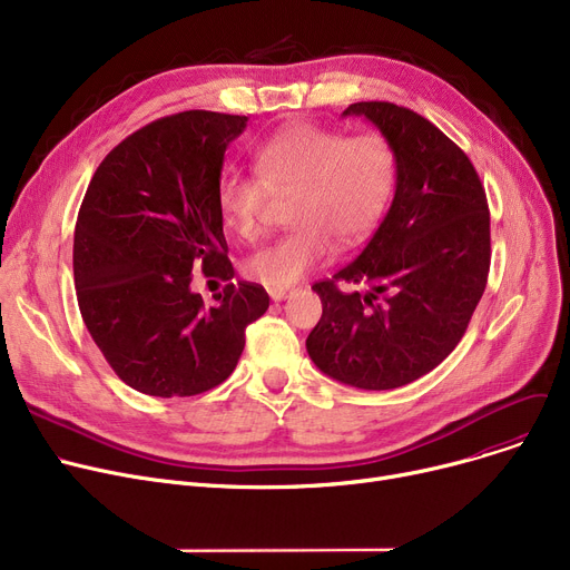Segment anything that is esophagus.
Segmentation results:
<instances>
[{
	"mask_svg": "<svg viewBox=\"0 0 570 570\" xmlns=\"http://www.w3.org/2000/svg\"><path fill=\"white\" fill-rule=\"evenodd\" d=\"M293 293H295V288H269V297H273L275 303L284 301V297H288V295H293Z\"/></svg>",
	"mask_w": 570,
	"mask_h": 570,
	"instance_id": "1",
	"label": "esophagus"
}]
</instances>
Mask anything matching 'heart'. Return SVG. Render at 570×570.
<instances>
[{
  "mask_svg": "<svg viewBox=\"0 0 570 570\" xmlns=\"http://www.w3.org/2000/svg\"><path fill=\"white\" fill-rule=\"evenodd\" d=\"M255 177L226 175L217 200L226 226L256 243L263 235L267 194L291 196L295 228L245 263V273L267 288H288L340 249L361 245L391 203L397 161L381 134L295 125L254 149Z\"/></svg>",
  "mask_w": 570,
  "mask_h": 570,
  "instance_id": "b5f03b06",
  "label": "heart"
}]
</instances>
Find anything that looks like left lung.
<instances>
[{
    "label": "left lung",
    "instance_id": "8db88e82",
    "mask_svg": "<svg viewBox=\"0 0 570 570\" xmlns=\"http://www.w3.org/2000/svg\"><path fill=\"white\" fill-rule=\"evenodd\" d=\"M344 115L367 117L393 145L397 187L363 254L312 286L323 314L307 353L346 385L393 391L432 372L466 333L490 273L488 196L469 157L423 115L387 101Z\"/></svg>",
    "mask_w": 570,
    "mask_h": 570
}]
</instances>
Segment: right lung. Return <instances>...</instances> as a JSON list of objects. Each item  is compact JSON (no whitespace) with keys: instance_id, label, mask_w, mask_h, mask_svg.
<instances>
[{"instance_id":"obj_1","label":"right lung","mask_w":570,"mask_h":570,"mask_svg":"<svg viewBox=\"0 0 570 570\" xmlns=\"http://www.w3.org/2000/svg\"><path fill=\"white\" fill-rule=\"evenodd\" d=\"M245 115L185 110L127 136L99 164L73 237L80 316L106 363L134 391L191 397L224 383L245 327L269 307L261 284L228 282L215 307L191 269L233 277L219 177Z\"/></svg>"}]
</instances>
